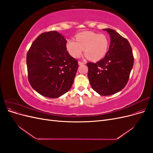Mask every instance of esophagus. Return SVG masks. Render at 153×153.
Returning a JSON list of instances; mask_svg holds the SVG:
<instances>
[{"instance_id":"obj_1","label":"esophagus","mask_w":153,"mask_h":153,"mask_svg":"<svg viewBox=\"0 0 153 153\" xmlns=\"http://www.w3.org/2000/svg\"><path fill=\"white\" fill-rule=\"evenodd\" d=\"M85 62H81V61H78V64L79 65H83V64H84Z\"/></svg>"}]
</instances>
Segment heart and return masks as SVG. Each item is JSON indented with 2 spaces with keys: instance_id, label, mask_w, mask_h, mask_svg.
<instances>
[{
  "instance_id": "obj_1",
  "label": "heart",
  "mask_w": 153,
  "mask_h": 153,
  "mask_svg": "<svg viewBox=\"0 0 153 153\" xmlns=\"http://www.w3.org/2000/svg\"><path fill=\"white\" fill-rule=\"evenodd\" d=\"M76 40L69 39L66 43L69 53L74 58L79 57L84 52L92 61H99L105 57L108 51L109 41L104 34L86 31L78 34Z\"/></svg>"
}]
</instances>
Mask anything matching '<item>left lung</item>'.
Masks as SVG:
<instances>
[{
	"mask_svg": "<svg viewBox=\"0 0 153 153\" xmlns=\"http://www.w3.org/2000/svg\"><path fill=\"white\" fill-rule=\"evenodd\" d=\"M110 34V45L105 57L96 63L87 62L90 84L101 96L121 91L126 85L133 66L134 58L128 41L110 29H104Z\"/></svg>",
	"mask_w": 153,
	"mask_h": 153,
	"instance_id": "1",
	"label": "left lung"
}]
</instances>
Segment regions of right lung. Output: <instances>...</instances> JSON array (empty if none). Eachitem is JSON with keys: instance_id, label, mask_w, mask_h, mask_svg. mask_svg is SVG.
Returning a JSON list of instances; mask_svg holds the SVG:
<instances>
[{"instance_id": "add662e5", "label": "right lung", "mask_w": 153, "mask_h": 153, "mask_svg": "<svg viewBox=\"0 0 153 153\" xmlns=\"http://www.w3.org/2000/svg\"><path fill=\"white\" fill-rule=\"evenodd\" d=\"M66 43L57 31L43 32L27 52L29 82L41 95L57 98L71 89L78 65L68 52Z\"/></svg>"}]
</instances>
